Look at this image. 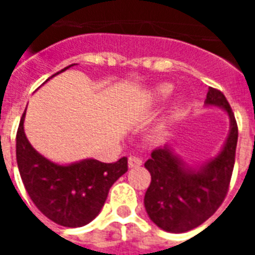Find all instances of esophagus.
<instances>
[{"label": "esophagus", "instance_id": "obj_1", "mask_svg": "<svg viewBox=\"0 0 255 255\" xmlns=\"http://www.w3.org/2000/svg\"><path fill=\"white\" fill-rule=\"evenodd\" d=\"M141 160L139 157H135V156H131V157H128V167L129 168H137L141 165Z\"/></svg>", "mask_w": 255, "mask_h": 255}]
</instances>
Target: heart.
<instances>
[{"instance_id":"heart-1","label":"heart","mask_w":255,"mask_h":255,"mask_svg":"<svg viewBox=\"0 0 255 255\" xmlns=\"http://www.w3.org/2000/svg\"><path fill=\"white\" fill-rule=\"evenodd\" d=\"M172 90H173V87L169 83H160V85L155 86V87L149 90L148 98L152 102H161V100L167 99L168 96L170 95ZM182 104H184V98L182 96H177L174 99L173 104H172V112H173L174 115L180 112V110L182 108Z\"/></svg>"}]
</instances>
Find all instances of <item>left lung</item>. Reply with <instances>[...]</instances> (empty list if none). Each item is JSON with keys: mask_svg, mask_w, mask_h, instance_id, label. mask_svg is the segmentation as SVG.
I'll return each mask as SVG.
<instances>
[{"mask_svg": "<svg viewBox=\"0 0 255 255\" xmlns=\"http://www.w3.org/2000/svg\"><path fill=\"white\" fill-rule=\"evenodd\" d=\"M205 107H217L229 118V132L214 157L190 165L170 143L152 152L144 167L151 185L144 196L148 217L169 233H185L205 222L221 205L234 167L238 128L234 114L221 91L209 87Z\"/></svg>", "mask_w": 255, "mask_h": 255, "instance_id": "8db88e82", "label": "left lung"}]
</instances>
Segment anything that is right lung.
I'll list each match as a JSON object with an SVG mask.
<instances>
[{"mask_svg": "<svg viewBox=\"0 0 255 255\" xmlns=\"http://www.w3.org/2000/svg\"><path fill=\"white\" fill-rule=\"evenodd\" d=\"M73 66L75 63L51 75L47 81ZM25 115L26 111L19 122L15 147L18 169L31 201L58 225H87L100 213L112 184L128 170L127 157L112 164L95 159L55 163L30 144L23 128Z\"/></svg>", "mask_w": 255, "mask_h": 255, "instance_id": "obj_1", "label": "right lung"}]
</instances>
